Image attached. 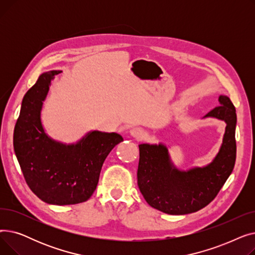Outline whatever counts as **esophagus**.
<instances>
[{"label":"esophagus","instance_id":"esophagus-1","mask_svg":"<svg viewBox=\"0 0 255 255\" xmlns=\"http://www.w3.org/2000/svg\"><path fill=\"white\" fill-rule=\"evenodd\" d=\"M130 133H131V135H132L133 137H135V138H137V139L142 138L143 135H144L143 130H142L141 128H138V127L133 128V129L130 131Z\"/></svg>","mask_w":255,"mask_h":255}]
</instances>
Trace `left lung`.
Segmentation results:
<instances>
[{
    "label": "left lung",
    "mask_w": 255,
    "mask_h": 255,
    "mask_svg": "<svg viewBox=\"0 0 255 255\" xmlns=\"http://www.w3.org/2000/svg\"><path fill=\"white\" fill-rule=\"evenodd\" d=\"M205 117L225 121L226 128L219 153L209 165L180 171L169 161L163 144H139L137 184L151 207L171 215H184L208 206L217 196L232 173L237 154L236 109L226 96Z\"/></svg>",
    "instance_id": "1"
}]
</instances>
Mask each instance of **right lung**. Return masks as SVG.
<instances>
[{"mask_svg": "<svg viewBox=\"0 0 255 255\" xmlns=\"http://www.w3.org/2000/svg\"><path fill=\"white\" fill-rule=\"evenodd\" d=\"M62 71H49L22 99L13 134V146L30 189L51 205H75L95 191L102 164L123 137L117 133L93 131L76 144L53 141L41 125L40 112L51 80Z\"/></svg>", "mask_w": 255, "mask_h": 255, "instance_id": "1", "label": "right lung"}]
</instances>
